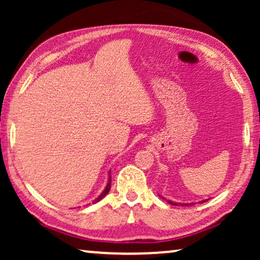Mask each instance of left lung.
I'll list each match as a JSON object with an SVG mask.
<instances>
[{
  "label": "left lung",
  "mask_w": 260,
  "mask_h": 260,
  "mask_svg": "<svg viewBox=\"0 0 260 260\" xmlns=\"http://www.w3.org/2000/svg\"><path fill=\"white\" fill-rule=\"evenodd\" d=\"M165 199V198H163ZM208 200V199H207ZM207 200H202L201 202H206ZM167 202H168V204H170V205H173V206H177V205H182V206H191V205H195V204H177V202H174V201H170V200H167Z\"/></svg>",
  "instance_id": "1"
}]
</instances>
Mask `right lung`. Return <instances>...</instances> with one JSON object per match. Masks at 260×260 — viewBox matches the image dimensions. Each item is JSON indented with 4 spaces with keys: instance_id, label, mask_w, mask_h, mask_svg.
<instances>
[{
    "instance_id": "right-lung-1",
    "label": "right lung",
    "mask_w": 260,
    "mask_h": 260,
    "mask_svg": "<svg viewBox=\"0 0 260 260\" xmlns=\"http://www.w3.org/2000/svg\"><path fill=\"white\" fill-rule=\"evenodd\" d=\"M110 188H111V173H110V172H109V181H108V184H106L105 189H104V190H103V193H102L101 195H99V197H98L97 199H95V200L93 201V204H95V202H98V201H101V200H102V199H103V198H104V197H105V195L109 193V191H110Z\"/></svg>"
}]
</instances>
